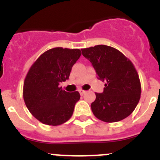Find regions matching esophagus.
<instances>
[{
    "label": "esophagus",
    "instance_id": "esophagus-1",
    "mask_svg": "<svg viewBox=\"0 0 160 160\" xmlns=\"http://www.w3.org/2000/svg\"><path fill=\"white\" fill-rule=\"evenodd\" d=\"M87 92V91H86V90H79V93H80V94H81V95H82V94H84L85 93Z\"/></svg>",
    "mask_w": 160,
    "mask_h": 160
}]
</instances>
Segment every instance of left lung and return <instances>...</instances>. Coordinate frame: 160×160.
<instances>
[{
    "instance_id": "obj_1",
    "label": "left lung",
    "mask_w": 160,
    "mask_h": 160,
    "mask_svg": "<svg viewBox=\"0 0 160 160\" xmlns=\"http://www.w3.org/2000/svg\"><path fill=\"white\" fill-rule=\"evenodd\" d=\"M82 55L94 66L98 78L105 81L102 93H95L91 103L94 116L106 122H118L128 117L140 99L141 84L131 61L119 50L98 45L82 49Z\"/></svg>"
}]
</instances>
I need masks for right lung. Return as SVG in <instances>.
<instances>
[{"label": "right lung", "mask_w": 160, "mask_h": 160, "mask_svg": "<svg viewBox=\"0 0 160 160\" xmlns=\"http://www.w3.org/2000/svg\"><path fill=\"white\" fill-rule=\"evenodd\" d=\"M81 54L78 49L53 48L42 53L28 71L24 101L29 112L42 123L58 126L71 118L80 94L66 92L59 83L69 78Z\"/></svg>", "instance_id": "1"}]
</instances>
